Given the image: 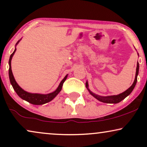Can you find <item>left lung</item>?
<instances>
[{
  "instance_id": "obj_1",
  "label": "left lung",
  "mask_w": 147,
  "mask_h": 147,
  "mask_svg": "<svg viewBox=\"0 0 147 147\" xmlns=\"http://www.w3.org/2000/svg\"><path fill=\"white\" fill-rule=\"evenodd\" d=\"M138 71H139V64L138 62L137 63V65H136V75H135V79L132 84V85L128 88V90H126V91H124L122 93L118 94V95H114V96H99L98 94H96L90 91V90L88 88V82H86V87L87 88L88 91H89L90 94H91L92 96H94L96 99H97L99 101L104 102V103H108V104H117L119 103L120 102H121L122 100H123L126 97H127L128 96H129L130 93L132 92V90H134V87H135L136 82H137V76L138 75Z\"/></svg>"
}]
</instances>
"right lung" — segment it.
<instances>
[{"instance_id": "add662e5", "label": "right lung", "mask_w": 147, "mask_h": 147, "mask_svg": "<svg viewBox=\"0 0 147 147\" xmlns=\"http://www.w3.org/2000/svg\"><path fill=\"white\" fill-rule=\"evenodd\" d=\"M21 39L17 41V43H16L15 45V49L14 50L13 53L11 54V56H10V59L9 61V79H10V82H11L12 86H13V89L16 92V93L17 94V95L19 96L20 98H22V99L25 100L29 103L32 104H35V105H42V104H46L47 102L51 101L52 100L54 99L56 97V96L58 94L61 92L62 86H63V84L64 82L65 81V80L67 79L68 74H67L65 76V78H63V80H61V82H60L59 86H58L57 89H56L55 91L51 92V93L47 94H36V93H30V92H26L23 89L20 87V86L18 85L17 82L15 81V78H14V76L13 74V72H12L11 69V60L12 58H13V56L15 54L16 50V46L17 45V44L19 43L20 41H21Z\"/></svg>"}]
</instances>
